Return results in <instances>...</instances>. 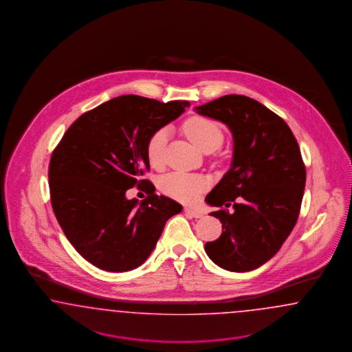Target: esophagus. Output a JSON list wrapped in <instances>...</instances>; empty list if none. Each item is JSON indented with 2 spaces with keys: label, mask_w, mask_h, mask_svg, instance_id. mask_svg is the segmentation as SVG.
<instances>
[{
  "label": "esophagus",
  "mask_w": 352,
  "mask_h": 352,
  "mask_svg": "<svg viewBox=\"0 0 352 352\" xmlns=\"http://www.w3.org/2000/svg\"><path fill=\"white\" fill-rule=\"evenodd\" d=\"M184 213L187 214L188 217H193V218H201L204 215L203 212H200L197 209H192V208H186Z\"/></svg>",
  "instance_id": "esophagus-1"
}]
</instances>
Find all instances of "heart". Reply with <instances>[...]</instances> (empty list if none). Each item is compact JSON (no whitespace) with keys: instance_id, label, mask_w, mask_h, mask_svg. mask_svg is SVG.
Wrapping results in <instances>:
<instances>
[{"instance_id":"1","label":"heart","mask_w":352,"mask_h":352,"mask_svg":"<svg viewBox=\"0 0 352 352\" xmlns=\"http://www.w3.org/2000/svg\"><path fill=\"white\" fill-rule=\"evenodd\" d=\"M183 133L196 148L205 152H213L223 140V134L219 126L205 118H188L183 124ZM168 143V129L156 130L147 142V159L151 166L161 168L164 165L165 147ZM161 191L175 200L183 203L195 201L206 188V181L199 175L171 173L160 182Z\"/></svg>"}]
</instances>
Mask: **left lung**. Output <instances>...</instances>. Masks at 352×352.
<instances>
[{
	"label": "left lung",
	"mask_w": 352,
	"mask_h": 352,
	"mask_svg": "<svg viewBox=\"0 0 352 352\" xmlns=\"http://www.w3.org/2000/svg\"><path fill=\"white\" fill-rule=\"evenodd\" d=\"M195 111L223 122L234 138L230 170L205 199L221 208L210 215L223 228L205 252L227 271L256 270L276 254L298 219L306 168L297 139L283 118L249 96H221Z\"/></svg>",
	"instance_id": "left-lung-1"
}]
</instances>
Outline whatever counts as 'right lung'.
<instances>
[{
	"label": "right lung",
	"instance_id": "1",
	"mask_svg": "<svg viewBox=\"0 0 352 352\" xmlns=\"http://www.w3.org/2000/svg\"><path fill=\"white\" fill-rule=\"evenodd\" d=\"M190 107L121 96L85 112L68 128L49 165L54 214L76 250L91 265L125 272L140 266L181 204L155 193L148 179L147 142ZM149 191L140 204L124 193Z\"/></svg>",
	"mask_w": 352,
	"mask_h": 352
}]
</instances>
